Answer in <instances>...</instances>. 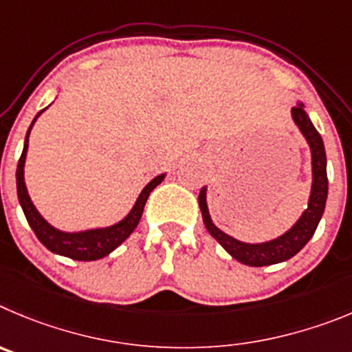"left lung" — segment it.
I'll use <instances>...</instances> for the list:
<instances>
[{
    "label": "left lung",
    "instance_id": "obj_1",
    "mask_svg": "<svg viewBox=\"0 0 352 352\" xmlns=\"http://www.w3.org/2000/svg\"><path fill=\"white\" fill-rule=\"evenodd\" d=\"M291 119H293L294 126L300 129L302 137L305 138L307 145L310 148L312 186H310L309 205L302 212L298 221L289 230L284 231L283 235L259 243L242 242V240L235 239V236L228 235L221 228L215 226L214 221H212L207 205V186H204L201 191H199V210H201V217H204L205 228L208 230V233L224 247V251L231 258L236 259L242 265H247V267L277 265V263L287 261L294 254H298L316 233V228H318L319 221L322 217V212H324L326 198H328L324 144H322V138L318 133V129L314 128V124L310 121V117L307 116L305 109H303V103L296 101V105L291 109Z\"/></svg>",
    "mask_w": 352,
    "mask_h": 352
}]
</instances>
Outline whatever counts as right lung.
<instances>
[{
    "label": "right lung",
    "instance_id": "add662e5",
    "mask_svg": "<svg viewBox=\"0 0 352 352\" xmlns=\"http://www.w3.org/2000/svg\"><path fill=\"white\" fill-rule=\"evenodd\" d=\"M45 112H38L36 117L31 122L30 129L26 133V140H24V148H22L21 160L17 164V196L19 204H21L22 212L26 215L28 223H30L31 230L34 231V235L38 240L49 249L50 252L65 258L77 259V261H96V259L105 258L110 252L116 251L117 247L121 245L129 235H131L135 228L140 223V217L144 214V207L147 204L148 195L153 192L156 186H160L164 180L166 173L156 175L148 184H145V188L142 189L138 195L137 201L131 207V210L122 217L121 221L110 224V226H101V228H89V230H80V231H63L58 230L56 226L49 223L43 217L34 204L31 201V196L28 192L26 180H24V166H26V156H28V147H30V133L33 129V124L36 119Z\"/></svg>",
    "mask_w": 352,
    "mask_h": 352
}]
</instances>
